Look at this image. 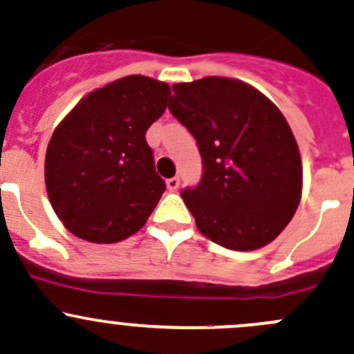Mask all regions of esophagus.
Masks as SVG:
<instances>
[{"label": "esophagus", "instance_id": "1", "mask_svg": "<svg viewBox=\"0 0 354 354\" xmlns=\"http://www.w3.org/2000/svg\"><path fill=\"white\" fill-rule=\"evenodd\" d=\"M166 187H167V190H169V192H176L178 187H180V178H178V176L169 178V180L166 181Z\"/></svg>", "mask_w": 354, "mask_h": 354}]
</instances>
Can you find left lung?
<instances>
[{
  "instance_id": "8db88e82",
  "label": "left lung",
  "mask_w": 354,
  "mask_h": 354,
  "mask_svg": "<svg viewBox=\"0 0 354 354\" xmlns=\"http://www.w3.org/2000/svg\"><path fill=\"white\" fill-rule=\"evenodd\" d=\"M173 92L167 108L202 156L198 185L181 190L200 233L243 252L270 243L301 197V159L286 118L233 78L205 77Z\"/></svg>"
}]
</instances>
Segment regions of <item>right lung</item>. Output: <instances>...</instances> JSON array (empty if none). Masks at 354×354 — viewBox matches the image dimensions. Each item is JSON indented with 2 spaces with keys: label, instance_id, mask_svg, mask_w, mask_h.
I'll return each instance as SVG.
<instances>
[{
  "label": "right lung",
  "instance_id": "1",
  "mask_svg": "<svg viewBox=\"0 0 354 354\" xmlns=\"http://www.w3.org/2000/svg\"><path fill=\"white\" fill-rule=\"evenodd\" d=\"M169 94L164 82L130 75L91 92L58 124L46 151V188L75 236L116 243L149 219L166 183L145 133Z\"/></svg>",
  "mask_w": 354,
  "mask_h": 354
}]
</instances>
